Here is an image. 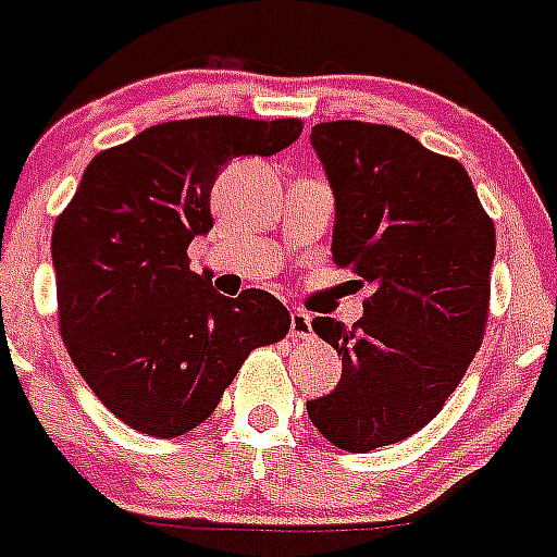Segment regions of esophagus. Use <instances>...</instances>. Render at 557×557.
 <instances>
[{
    "instance_id": "esophagus-1",
    "label": "esophagus",
    "mask_w": 557,
    "mask_h": 557,
    "mask_svg": "<svg viewBox=\"0 0 557 557\" xmlns=\"http://www.w3.org/2000/svg\"><path fill=\"white\" fill-rule=\"evenodd\" d=\"M289 334L293 337H312V318L304 309H293L289 312Z\"/></svg>"
}]
</instances>
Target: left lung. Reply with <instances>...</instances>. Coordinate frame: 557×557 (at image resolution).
Wrapping results in <instances>:
<instances>
[{
	"label": "left lung",
	"mask_w": 557,
	"mask_h": 557,
	"mask_svg": "<svg viewBox=\"0 0 557 557\" xmlns=\"http://www.w3.org/2000/svg\"><path fill=\"white\" fill-rule=\"evenodd\" d=\"M309 141L334 195V264L371 295L354 329L314 318L343 376L307 412L334 446L366 455L430 424L469 371L496 234L460 161L410 133L339 120L314 125Z\"/></svg>",
	"instance_id": "8db88e82"
}]
</instances>
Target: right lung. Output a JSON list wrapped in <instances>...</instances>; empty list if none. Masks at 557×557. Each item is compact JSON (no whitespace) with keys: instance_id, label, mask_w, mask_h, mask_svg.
<instances>
[{"instance_id":"right-lung-1","label":"right lung","mask_w":557,"mask_h":557,"mask_svg":"<svg viewBox=\"0 0 557 557\" xmlns=\"http://www.w3.org/2000/svg\"><path fill=\"white\" fill-rule=\"evenodd\" d=\"M301 120L164 122L102 150L52 231L66 351L113 416L152 437L203 424L253 348L289 332L264 289L225 298L189 270L211 223V186L239 156H273Z\"/></svg>"}]
</instances>
